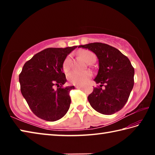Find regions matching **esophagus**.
Instances as JSON below:
<instances>
[{"instance_id":"esophagus-1","label":"esophagus","mask_w":155,"mask_h":155,"mask_svg":"<svg viewBox=\"0 0 155 155\" xmlns=\"http://www.w3.org/2000/svg\"><path fill=\"white\" fill-rule=\"evenodd\" d=\"M75 87H76V88H82L83 86H82V85H75Z\"/></svg>"}]
</instances>
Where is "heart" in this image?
<instances>
[{
  "instance_id": "heart-1",
  "label": "heart",
  "mask_w": 155,
  "mask_h": 155,
  "mask_svg": "<svg viewBox=\"0 0 155 155\" xmlns=\"http://www.w3.org/2000/svg\"><path fill=\"white\" fill-rule=\"evenodd\" d=\"M80 55L83 57L85 61L90 64L91 62H94L96 60V55L94 52L87 50L81 51L79 52ZM71 56L68 55L65 58L63 65V68L65 72H68L71 68ZM91 77V73L90 71H78V70H72L68 74V79L70 83L73 85H83L90 79Z\"/></svg>"
}]
</instances>
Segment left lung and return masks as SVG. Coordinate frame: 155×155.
<instances>
[{"instance_id": "left-lung-1", "label": "left lung", "mask_w": 155, "mask_h": 155, "mask_svg": "<svg viewBox=\"0 0 155 155\" xmlns=\"http://www.w3.org/2000/svg\"><path fill=\"white\" fill-rule=\"evenodd\" d=\"M96 54L98 59V74L94 78L101 87H94L88 96L90 105L96 111L111 115L125 105L134 85V68L130 60L119 50L100 42L78 46ZM105 85L104 90L101 88Z\"/></svg>"}]
</instances>
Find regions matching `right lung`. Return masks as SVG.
<instances>
[{"label": "right lung", "mask_w": 155, "mask_h": 155, "mask_svg": "<svg viewBox=\"0 0 155 155\" xmlns=\"http://www.w3.org/2000/svg\"><path fill=\"white\" fill-rule=\"evenodd\" d=\"M77 46L48 48L35 54L27 61L19 75L22 96L35 115L46 121L61 119L70 108V90L74 86L61 88L66 82L63 65ZM54 85L61 87L54 91Z\"/></svg>", "instance_id": "obj_1"}]
</instances>
